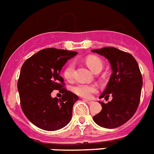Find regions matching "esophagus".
I'll return each mask as SVG.
<instances>
[{"instance_id":"esophagus-1","label":"esophagus","mask_w":154,"mask_h":154,"mask_svg":"<svg viewBox=\"0 0 154 154\" xmlns=\"http://www.w3.org/2000/svg\"><path fill=\"white\" fill-rule=\"evenodd\" d=\"M84 101H86V103H88V104H92L93 101H91V100H87V99H84Z\"/></svg>"}]
</instances>
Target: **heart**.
Wrapping results in <instances>:
<instances>
[{
	"label": "heart",
	"mask_w": 154,
	"mask_h": 154,
	"mask_svg": "<svg viewBox=\"0 0 154 154\" xmlns=\"http://www.w3.org/2000/svg\"><path fill=\"white\" fill-rule=\"evenodd\" d=\"M85 62L90 68V69L94 73L102 69V61L99 57H96V56L91 55L86 57L85 59ZM74 69L75 65L73 63H69L66 66L63 72V75L65 79L68 80V81H71L72 79L73 74H74ZM97 86L91 84H78L73 86V88H72V91L75 94L80 96V97H84V98H91L92 95L97 92Z\"/></svg>",
	"instance_id": "1"
}]
</instances>
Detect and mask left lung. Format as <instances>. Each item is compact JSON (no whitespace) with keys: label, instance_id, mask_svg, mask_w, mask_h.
<instances>
[{"label":"left lung","instance_id":"left-lung-1","mask_svg":"<svg viewBox=\"0 0 154 154\" xmlns=\"http://www.w3.org/2000/svg\"><path fill=\"white\" fill-rule=\"evenodd\" d=\"M91 51L105 57L112 70L107 86L100 96L109 99L111 94L112 99L106 104L99 101L102 110L93 120L102 128H118L130 120L139 105L143 86L140 69L131 54L114 47Z\"/></svg>","mask_w":154,"mask_h":154}]
</instances>
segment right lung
<instances>
[{"label": "right lung", "mask_w": 154, "mask_h": 154, "mask_svg": "<svg viewBox=\"0 0 154 154\" xmlns=\"http://www.w3.org/2000/svg\"><path fill=\"white\" fill-rule=\"evenodd\" d=\"M77 53L49 48L35 53L23 64L17 84L20 105L26 118L38 128L53 131L72 120L73 105L79 97L63 88L60 73ZM54 89L63 94L61 99L51 97Z\"/></svg>", "instance_id": "add662e5"}]
</instances>
